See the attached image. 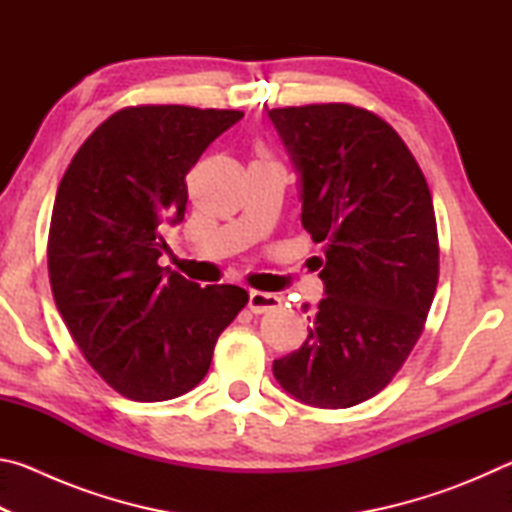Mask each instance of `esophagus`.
<instances>
[{"label":"esophagus","mask_w":512,"mask_h":512,"mask_svg":"<svg viewBox=\"0 0 512 512\" xmlns=\"http://www.w3.org/2000/svg\"><path fill=\"white\" fill-rule=\"evenodd\" d=\"M282 305V298L275 296V293H264V291H250L248 293V309L253 314H264V311H273Z\"/></svg>","instance_id":"esophagus-1"}]
</instances>
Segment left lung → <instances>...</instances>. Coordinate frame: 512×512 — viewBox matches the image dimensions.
Masks as SVG:
<instances>
[{"label": "left lung", "mask_w": 512, "mask_h": 512, "mask_svg": "<svg viewBox=\"0 0 512 512\" xmlns=\"http://www.w3.org/2000/svg\"><path fill=\"white\" fill-rule=\"evenodd\" d=\"M268 119L298 173L302 228L325 255L314 325L273 375L300 402L348 409L395 377L422 334L438 284L431 192L402 137L368 110L316 103Z\"/></svg>", "instance_id": "8db88e82"}]
</instances>
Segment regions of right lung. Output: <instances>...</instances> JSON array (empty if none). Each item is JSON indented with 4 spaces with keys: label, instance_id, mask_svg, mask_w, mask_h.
Here are the masks:
<instances>
[{
    "label": "right lung",
    "instance_id": "add662e5",
    "mask_svg": "<svg viewBox=\"0 0 512 512\" xmlns=\"http://www.w3.org/2000/svg\"><path fill=\"white\" fill-rule=\"evenodd\" d=\"M239 110L137 106L110 115L69 162L49 228V280L72 339L128 400L164 402L207 375L248 302L158 266L162 232L185 219V176Z\"/></svg>",
    "mask_w": 512,
    "mask_h": 512
}]
</instances>
